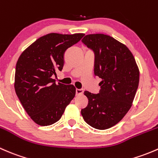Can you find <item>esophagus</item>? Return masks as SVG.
Listing matches in <instances>:
<instances>
[{
	"label": "esophagus",
	"instance_id": "esophagus-1",
	"mask_svg": "<svg viewBox=\"0 0 158 158\" xmlns=\"http://www.w3.org/2000/svg\"><path fill=\"white\" fill-rule=\"evenodd\" d=\"M76 95H82V94L83 93V89H76Z\"/></svg>",
	"mask_w": 158,
	"mask_h": 158
}]
</instances>
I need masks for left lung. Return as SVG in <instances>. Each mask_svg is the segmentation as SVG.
Returning a JSON list of instances; mask_svg holds the SVG:
<instances>
[{"mask_svg": "<svg viewBox=\"0 0 158 158\" xmlns=\"http://www.w3.org/2000/svg\"><path fill=\"white\" fill-rule=\"evenodd\" d=\"M82 42L95 52L94 74L102 82L99 93L84 92L89 103L81 114L92 128L106 130L118 123L131 107L139 69L128 47L109 35L89 34Z\"/></svg>", "mask_w": 158, "mask_h": 158, "instance_id": "left-lung-1", "label": "left lung"}]
</instances>
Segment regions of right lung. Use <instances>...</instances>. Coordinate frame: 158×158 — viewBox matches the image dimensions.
<instances>
[{
	"mask_svg": "<svg viewBox=\"0 0 158 158\" xmlns=\"http://www.w3.org/2000/svg\"><path fill=\"white\" fill-rule=\"evenodd\" d=\"M84 35L49 33L36 40L19 57L14 89L23 109L37 125L47 126L60 120L75 97L74 85L56 84L52 77L63 69L66 49Z\"/></svg>",
	"mask_w": 158,
	"mask_h": 158,
	"instance_id": "right-lung-1",
	"label": "right lung"
}]
</instances>
